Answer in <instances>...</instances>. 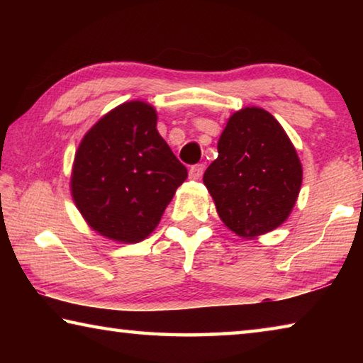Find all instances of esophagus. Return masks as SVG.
<instances>
[{"label":"esophagus","mask_w":363,"mask_h":363,"mask_svg":"<svg viewBox=\"0 0 363 363\" xmlns=\"http://www.w3.org/2000/svg\"><path fill=\"white\" fill-rule=\"evenodd\" d=\"M203 173H205V164H194V167L189 171V176H190V179L196 181L203 176Z\"/></svg>","instance_id":"34e87169"}]
</instances>
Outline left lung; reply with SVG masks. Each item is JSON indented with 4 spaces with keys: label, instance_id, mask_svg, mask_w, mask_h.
Returning a JSON list of instances; mask_svg holds the SVG:
<instances>
[{
    "label": "left lung",
    "instance_id": "1",
    "mask_svg": "<svg viewBox=\"0 0 363 363\" xmlns=\"http://www.w3.org/2000/svg\"><path fill=\"white\" fill-rule=\"evenodd\" d=\"M203 184L227 229L256 238L285 223L296 205L303 164L280 123L261 107L232 113Z\"/></svg>",
    "mask_w": 363,
    "mask_h": 363
}]
</instances>
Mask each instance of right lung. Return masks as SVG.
I'll return each mask as SVG.
<instances>
[{
  "label": "right lung",
  "instance_id": "1",
  "mask_svg": "<svg viewBox=\"0 0 363 363\" xmlns=\"http://www.w3.org/2000/svg\"><path fill=\"white\" fill-rule=\"evenodd\" d=\"M157 110L130 101L84 134L70 192L91 229L108 240L139 243L157 229L187 169L157 130Z\"/></svg>",
  "mask_w": 363,
  "mask_h": 363
}]
</instances>
